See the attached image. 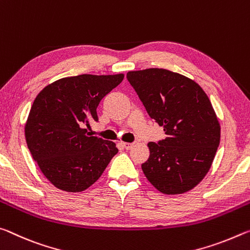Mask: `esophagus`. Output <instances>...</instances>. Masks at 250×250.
I'll list each match as a JSON object with an SVG mask.
<instances>
[{"instance_id": "34e87169", "label": "esophagus", "mask_w": 250, "mask_h": 250, "mask_svg": "<svg viewBox=\"0 0 250 250\" xmlns=\"http://www.w3.org/2000/svg\"><path fill=\"white\" fill-rule=\"evenodd\" d=\"M122 146L124 147L125 149H130L134 146L133 143H122Z\"/></svg>"}]
</instances>
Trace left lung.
Listing matches in <instances>:
<instances>
[{
  "label": "left lung",
  "mask_w": 250,
  "mask_h": 250,
  "mask_svg": "<svg viewBox=\"0 0 250 250\" xmlns=\"http://www.w3.org/2000/svg\"><path fill=\"white\" fill-rule=\"evenodd\" d=\"M128 82L150 118L167 135L150 142L142 169L163 194L193 189L209 170L220 141V125L209 98L195 81L164 68L128 72Z\"/></svg>",
  "instance_id": "8db88e82"
}]
</instances>
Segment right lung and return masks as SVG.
Wrapping results in <instances>:
<instances>
[{
  "label": "right lung",
  "mask_w": 250,
  "mask_h": 250,
  "mask_svg": "<svg viewBox=\"0 0 250 250\" xmlns=\"http://www.w3.org/2000/svg\"><path fill=\"white\" fill-rule=\"evenodd\" d=\"M123 79L124 74L64 77L36 96L25 124L26 144L45 177L59 189H87L117 154L115 143L89 136L85 127L98 121V104Z\"/></svg>",
  "instance_id": "right-lung-1"
}]
</instances>
